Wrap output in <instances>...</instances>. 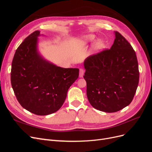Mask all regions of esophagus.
I'll use <instances>...</instances> for the list:
<instances>
[{
  "instance_id": "esophagus-1",
  "label": "esophagus",
  "mask_w": 152,
  "mask_h": 152,
  "mask_svg": "<svg viewBox=\"0 0 152 152\" xmlns=\"http://www.w3.org/2000/svg\"><path fill=\"white\" fill-rule=\"evenodd\" d=\"M84 74V70L82 68L80 69V72H79V77H83Z\"/></svg>"
}]
</instances>
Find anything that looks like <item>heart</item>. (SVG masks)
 <instances>
[{"mask_svg":"<svg viewBox=\"0 0 152 152\" xmlns=\"http://www.w3.org/2000/svg\"><path fill=\"white\" fill-rule=\"evenodd\" d=\"M94 37L95 36L94 35L89 34V35H85L84 37H82L77 39V41L80 44H87V43L93 42L94 39ZM103 47H104V42L102 40H98L97 41H96L94 44V49L96 50L102 49L103 48Z\"/></svg>","mask_w":152,"mask_h":152,"instance_id":"b5f03b06","label":"heart"}]
</instances>
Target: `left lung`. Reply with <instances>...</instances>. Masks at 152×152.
I'll return each instance as SVG.
<instances>
[{
	"instance_id": "1",
	"label": "left lung",
	"mask_w": 152,
	"mask_h": 152,
	"mask_svg": "<svg viewBox=\"0 0 152 152\" xmlns=\"http://www.w3.org/2000/svg\"><path fill=\"white\" fill-rule=\"evenodd\" d=\"M115 34L111 48L91 55L84 63L87 99L94 108L108 113L131 103L140 77L134 50L119 32Z\"/></svg>"
}]
</instances>
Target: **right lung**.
I'll return each mask as SVG.
<instances>
[{"mask_svg": "<svg viewBox=\"0 0 152 152\" xmlns=\"http://www.w3.org/2000/svg\"><path fill=\"white\" fill-rule=\"evenodd\" d=\"M39 35V31H34L16 49L11 82L23 108L38 115H47L61 107L68 89L79 77V69L61 68L44 59L37 51Z\"/></svg>", "mask_w": 152, "mask_h": 152, "instance_id": "obj_1", "label": "right lung"}]
</instances>
